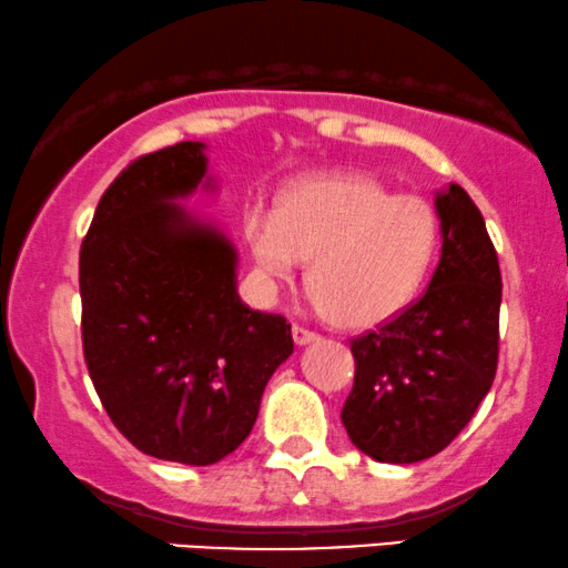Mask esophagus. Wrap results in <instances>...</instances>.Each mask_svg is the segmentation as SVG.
Instances as JSON below:
<instances>
[{"instance_id": "34e87169", "label": "esophagus", "mask_w": 568, "mask_h": 568, "mask_svg": "<svg viewBox=\"0 0 568 568\" xmlns=\"http://www.w3.org/2000/svg\"><path fill=\"white\" fill-rule=\"evenodd\" d=\"M293 341H296V346H306V344H314V341H320V336L310 327L304 325H293Z\"/></svg>"}]
</instances>
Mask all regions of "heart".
Returning <instances> with one entry per match:
<instances>
[{
	"label": "heart",
	"instance_id": "1",
	"mask_svg": "<svg viewBox=\"0 0 568 568\" xmlns=\"http://www.w3.org/2000/svg\"><path fill=\"white\" fill-rule=\"evenodd\" d=\"M264 277L291 283L310 264L314 304L333 323L367 331L415 302L436 248L439 219L418 195H394L367 174H323L291 184L275 214L245 219Z\"/></svg>",
	"mask_w": 568,
	"mask_h": 568
}]
</instances>
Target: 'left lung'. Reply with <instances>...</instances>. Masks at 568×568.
Masks as SVG:
<instances>
[{"label": "left lung", "mask_w": 568, "mask_h": 568, "mask_svg": "<svg viewBox=\"0 0 568 568\" xmlns=\"http://www.w3.org/2000/svg\"><path fill=\"white\" fill-rule=\"evenodd\" d=\"M442 258L415 304L352 341L357 362L341 420L378 463L442 453L487 396L497 371L503 277L481 211L460 184L436 195Z\"/></svg>", "instance_id": "1"}]
</instances>
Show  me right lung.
I'll list each match as a JSON object with an SVG mask.
<instances>
[{
  "label": "right lung",
  "mask_w": 568,
  "mask_h": 568,
  "mask_svg": "<svg viewBox=\"0 0 568 568\" xmlns=\"http://www.w3.org/2000/svg\"><path fill=\"white\" fill-rule=\"evenodd\" d=\"M203 142L142 155L100 197L81 243V341L94 392L140 453L211 466L254 428L293 354L280 314L237 296V251L180 206L214 187Z\"/></svg>",
  "instance_id": "1"
}]
</instances>
